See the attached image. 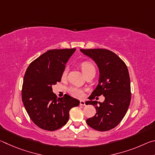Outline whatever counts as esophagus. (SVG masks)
Wrapping results in <instances>:
<instances>
[{
    "mask_svg": "<svg viewBox=\"0 0 155 155\" xmlns=\"http://www.w3.org/2000/svg\"><path fill=\"white\" fill-rule=\"evenodd\" d=\"M80 105H82V106L85 105V102L84 101H80Z\"/></svg>",
    "mask_w": 155,
    "mask_h": 155,
    "instance_id": "1",
    "label": "esophagus"
}]
</instances>
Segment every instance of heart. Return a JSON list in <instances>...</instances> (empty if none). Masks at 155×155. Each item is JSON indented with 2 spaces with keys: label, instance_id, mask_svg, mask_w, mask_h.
Here are the masks:
<instances>
[{
  "label": "heart",
  "instance_id": "obj_1",
  "mask_svg": "<svg viewBox=\"0 0 155 155\" xmlns=\"http://www.w3.org/2000/svg\"><path fill=\"white\" fill-rule=\"evenodd\" d=\"M81 70H82V72H83V74L85 75L87 74L88 73L90 72L96 71L94 65H93V64H91V63L90 61H83L81 63ZM68 72V68H65L61 74L62 79H65V78L67 77ZM68 91L72 96L77 98H83L84 96V90L83 89L79 88V87H70V88L68 89Z\"/></svg>",
  "mask_w": 155,
  "mask_h": 155
}]
</instances>
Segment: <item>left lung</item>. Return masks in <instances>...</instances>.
Listing matches in <instances>:
<instances>
[{
    "label": "left lung",
    "mask_w": 155,
    "mask_h": 155,
    "mask_svg": "<svg viewBox=\"0 0 155 155\" xmlns=\"http://www.w3.org/2000/svg\"><path fill=\"white\" fill-rule=\"evenodd\" d=\"M83 54L91 57L100 71L99 83L90 98L103 95L104 101L97 106L96 101H88L86 104L95 107L96 114L86 120L94 129L107 131L115 128L122 121L129 107L131 99L130 82L127 65L111 51L103 48L81 49Z\"/></svg>",
    "instance_id": "obj_1"
}]
</instances>
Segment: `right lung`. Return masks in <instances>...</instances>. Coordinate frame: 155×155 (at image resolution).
Instances as JSON below:
<instances>
[{
	"mask_svg": "<svg viewBox=\"0 0 155 155\" xmlns=\"http://www.w3.org/2000/svg\"><path fill=\"white\" fill-rule=\"evenodd\" d=\"M75 48L52 49L46 52L28 65L22 88V99L28 116L38 127L53 131L64 126L69 111L79 101L65 94L57 98L52 86L60 82L65 64Z\"/></svg>",
	"mask_w": 155,
	"mask_h": 155,
	"instance_id": "right-lung-1",
	"label": "right lung"
}]
</instances>
